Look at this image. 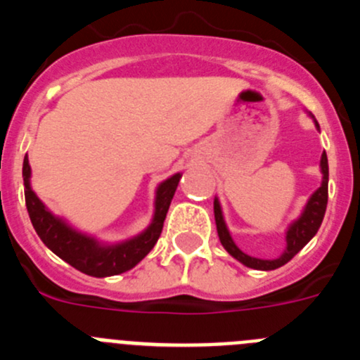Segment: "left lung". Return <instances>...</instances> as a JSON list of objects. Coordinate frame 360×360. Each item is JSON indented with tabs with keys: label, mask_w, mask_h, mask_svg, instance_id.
I'll use <instances>...</instances> for the list:
<instances>
[{
	"label": "left lung",
	"mask_w": 360,
	"mask_h": 360,
	"mask_svg": "<svg viewBox=\"0 0 360 360\" xmlns=\"http://www.w3.org/2000/svg\"><path fill=\"white\" fill-rule=\"evenodd\" d=\"M316 126L319 128V124L317 122ZM321 171H323V184H321L319 189L310 196L303 214L299 216L287 231V249H285V252H283L278 259H259V257L247 256L245 252H241L236 247V243L232 241L231 234H229L227 225H225L224 216H221V209H219V202L214 200L216 229H218L219 241H221V245L225 247V250H227L232 257H236L238 262L243 263L245 266H250V269L256 270H274L290 262L292 257H294L299 250L303 249L304 245H307L311 238L316 236V232L319 231L321 224H323L324 212H326V203H328V158H326V153H323V157H321Z\"/></svg>",
	"instance_id": "8db88e82"
}]
</instances>
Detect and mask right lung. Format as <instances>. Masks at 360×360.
<instances>
[{
  "mask_svg": "<svg viewBox=\"0 0 360 360\" xmlns=\"http://www.w3.org/2000/svg\"><path fill=\"white\" fill-rule=\"evenodd\" d=\"M180 176H182L180 173L173 174L158 186L157 200H155V218L141 236L113 245V247H103L94 238L84 236L81 232L70 229L63 219L56 218L49 209L44 207L28 182V178H30L28 158L25 157L23 160L25 202H27L28 216H30L37 236L53 254L70 263L73 269L81 270L82 274L94 276V278L122 274L148 256L149 250L155 247L160 238L165 214H167L174 191L180 182Z\"/></svg>",
  "mask_w": 360,
  "mask_h": 360,
  "instance_id": "obj_1",
  "label": "right lung"
}]
</instances>
